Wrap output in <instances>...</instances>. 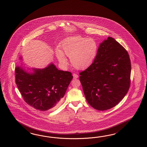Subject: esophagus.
<instances>
[{
  "instance_id": "esophagus-1",
  "label": "esophagus",
  "mask_w": 147,
  "mask_h": 147,
  "mask_svg": "<svg viewBox=\"0 0 147 147\" xmlns=\"http://www.w3.org/2000/svg\"><path fill=\"white\" fill-rule=\"evenodd\" d=\"M73 77H74V79H77V78H78V75H77L76 74H73Z\"/></svg>"
}]
</instances>
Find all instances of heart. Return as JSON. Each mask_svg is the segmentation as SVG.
<instances>
[{"mask_svg": "<svg viewBox=\"0 0 147 147\" xmlns=\"http://www.w3.org/2000/svg\"><path fill=\"white\" fill-rule=\"evenodd\" d=\"M61 50L57 49L56 56L63 65L67 63L64 55L70 58V63L75 68L83 69L90 66L96 58L98 45L92 38L81 36H71L62 41Z\"/></svg>", "mask_w": 147, "mask_h": 147, "instance_id": "heart-1", "label": "heart"}]
</instances>
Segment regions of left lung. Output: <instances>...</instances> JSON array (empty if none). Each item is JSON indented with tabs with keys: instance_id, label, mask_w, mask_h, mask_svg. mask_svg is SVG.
I'll return each mask as SVG.
<instances>
[{
	"instance_id": "8db88e82",
	"label": "left lung",
	"mask_w": 147,
	"mask_h": 147,
	"mask_svg": "<svg viewBox=\"0 0 147 147\" xmlns=\"http://www.w3.org/2000/svg\"><path fill=\"white\" fill-rule=\"evenodd\" d=\"M131 70L128 52L118 42L109 37L101 42L93 63L80 73L88 103L100 111L116 106L129 90Z\"/></svg>"
}]
</instances>
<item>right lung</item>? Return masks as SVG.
Instances as JSON below:
<instances>
[{"mask_svg": "<svg viewBox=\"0 0 147 147\" xmlns=\"http://www.w3.org/2000/svg\"><path fill=\"white\" fill-rule=\"evenodd\" d=\"M24 67H16L15 81L24 100L40 111L55 109L73 78L71 73L58 70L52 63L43 69Z\"/></svg>", "mask_w": 147, "mask_h": 147, "instance_id": "add662e5", "label": "right lung"}]
</instances>
